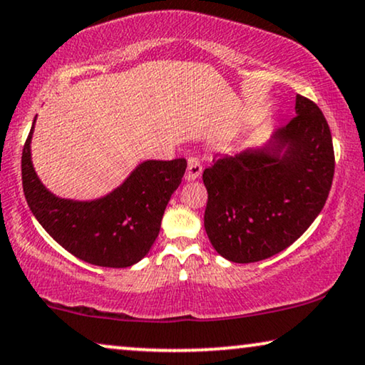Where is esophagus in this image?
Returning a JSON list of instances; mask_svg holds the SVG:
<instances>
[{
	"mask_svg": "<svg viewBox=\"0 0 365 365\" xmlns=\"http://www.w3.org/2000/svg\"><path fill=\"white\" fill-rule=\"evenodd\" d=\"M202 174V164L197 161L196 158H189L187 159V171L184 174V179L186 181H196V179Z\"/></svg>",
	"mask_w": 365,
	"mask_h": 365,
	"instance_id": "obj_1",
	"label": "esophagus"
}]
</instances>
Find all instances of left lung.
Listing matches in <instances>:
<instances>
[{"label": "left lung", "mask_w": 365, "mask_h": 365, "mask_svg": "<svg viewBox=\"0 0 365 365\" xmlns=\"http://www.w3.org/2000/svg\"><path fill=\"white\" fill-rule=\"evenodd\" d=\"M334 168L326 118L297 94L296 116L266 144L222 156L204 171V227L212 247L237 264L284 251L322 211Z\"/></svg>", "instance_id": "8db88e82"}]
</instances>
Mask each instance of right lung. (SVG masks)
I'll use <instances>...</instances> for the list:
<instances>
[{"label":"right lung","mask_w":365,"mask_h":365,"mask_svg":"<svg viewBox=\"0 0 365 365\" xmlns=\"http://www.w3.org/2000/svg\"><path fill=\"white\" fill-rule=\"evenodd\" d=\"M31 131L21 158L23 191L33 216L73 256L99 267H129L156 241L173 192L186 173V159L139 163L106 196L74 201L53 194L31 161Z\"/></svg>","instance_id":"1"}]
</instances>
